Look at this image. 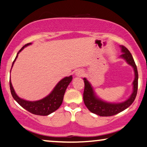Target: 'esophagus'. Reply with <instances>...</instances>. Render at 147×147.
I'll use <instances>...</instances> for the list:
<instances>
[{"instance_id": "1", "label": "esophagus", "mask_w": 147, "mask_h": 147, "mask_svg": "<svg viewBox=\"0 0 147 147\" xmlns=\"http://www.w3.org/2000/svg\"><path fill=\"white\" fill-rule=\"evenodd\" d=\"M83 74H84V72H83L82 70H77V72H75V75L76 76H77V77H81V76L83 75Z\"/></svg>"}]
</instances>
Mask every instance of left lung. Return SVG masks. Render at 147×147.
<instances>
[{"mask_svg": "<svg viewBox=\"0 0 147 147\" xmlns=\"http://www.w3.org/2000/svg\"><path fill=\"white\" fill-rule=\"evenodd\" d=\"M122 54L120 55L121 58H123L128 64L130 65L134 71V80L133 91L131 94L125 101L119 103H113L106 102L98 98L93 89L92 85L89 82L86 78H83L85 83V89L83 92V101L85 106L91 112L102 117L113 116L125 110L134 101L138 91V74L136 65L135 64L132 55L125 47L120 46Z\"/></svg>", "mask_w": 147, "mask_h": 147, "instance_id": "obj_1", "label": "left lung"}]
</instances>
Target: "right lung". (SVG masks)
<instances>
[{
	"instance_id": "obj_1",
	"label": "right lung",
	"mask_w": 147,
	"mask_h": 147,
	"mask_svg": "<svg viewBox=\"0 0 147 147\" xmlns=\"http://www.w3.org/2000/svg\"><path fill=\"white\" fill-rule=\"evenodd\" d=\"M31 44L32 43L30 42V43L25 45L20 50L16 55V58H15L13 62L11 68L13 66L14 62H16L20 52H21L24 49V48ZM72 79V75L69 76V77H64V79L60 80L57 83V84L55 85L53 90L51 91V92L50 93L49 95H47L46 97L43 98L41 100H36V101H28V100H24L20 98L15 92L11 80L9 81V85H10L11 93L13 98L22 107H23L24 109L29 111L30 113H32V114L46 116V115H49L56 111L62 105L65 92H66V88H67L69 83L71 82Z\"/></svg>"
}]
</instances>
